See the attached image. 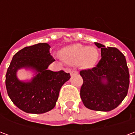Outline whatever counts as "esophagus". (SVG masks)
<instances>
[{
	"mask_svg": "<svg viewBox=\"0 0 135 135\" xmlns=\"http://www.w3.org/2000/svg\"><path fill=\"white\" fill-rule=\"evenodd\" d=\"M78 74V71H77L74 70V69L71 71V75H73V74Z\"/></svg>",
	"mask_w": 135,
	"mask_h": 135,
	"instance_id": "1",
	"label": "esophagus"
}]
</instances>
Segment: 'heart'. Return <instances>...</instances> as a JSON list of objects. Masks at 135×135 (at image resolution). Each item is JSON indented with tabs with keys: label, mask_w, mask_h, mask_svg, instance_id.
Returning <instances> with one entry per match:
<instances>
[{
	"label": "heart",
	"mask_w": 135,
	"mask_h": 135,
	"mask_svg": "<svg viewBox=\"0 0 135 135\" xmlns=\"http://www.w3.org/2000/svg\"><path fill=\"white\" fill-rule=\"evenodd\" d=\"M61 58L71 64L76 65L81 63L85 67H90L96 64L99 53L95 47L74 44L64 48Z\"/></svg>",
	"instance_id": "heart-1"
}]
</instances>
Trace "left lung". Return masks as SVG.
Here are the masks:
<instances>
[{"label":"left lung","mask_w":135,"mask_h":135,"mask_svg":"<svg viewBox=\"0 0 135 135\" xmlns=\"http://www.w3.org/2000/svg\"><path fill=\"white\" fill-rule=\"evenodd\" d=\"M95 44L101 50V59L95 67L80 71L83 79L80 97L89 109L109 111L116 108L127 95L129 69L125 56L117 48Z\"/></svg>","instance_id":"obj_1"}]
</instances>
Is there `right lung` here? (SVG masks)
Masks as SVG:
<instances>
[{
	"label": "right lung",
	"instance_id": "obj_1",
	"mask_svg": "<svg viewBox=\"0 0 135 135\" xmlns=\"http://www.w3.org/2000/svg\"><path fill=\"white\" fill-rule=\"evenodd\" d=\"M47 43L24 47L13 56L6 74V87L8 96L19 109L26 113H43L56 105L62 85L70 79L64 71L47 70L55 61ZM32 68L37 74L29 83L19 81L16 71L21 68Z\"/></svg>",
	"mask_w": 135,
	"mask_h": 135
}]
</instances>
